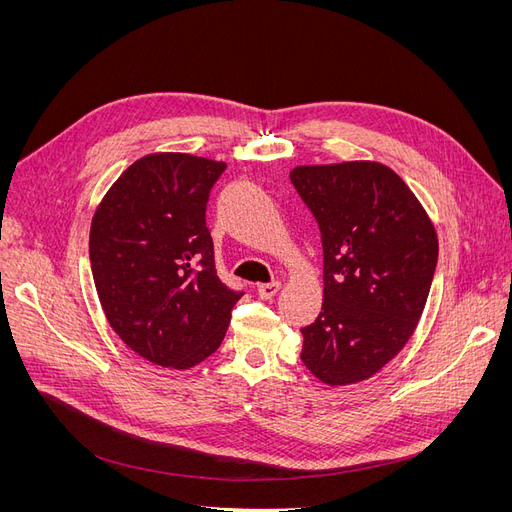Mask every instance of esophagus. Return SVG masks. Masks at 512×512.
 <instances>
[{
    "instance_id": "34e87169",
    "label": "esophagus",
    "mask_w": 512,
    "mask_h": 512,
    "mask_svg": "<svg viewBox=\"0 0 512 512\" xmlns=\"http://www.w3.org/2000/svg\"><path fill=\"white\" fill-rule=\"evenodd\" d=\"M280 290V282H267V284H257V294L261 299H274Z\"/></svg>"
}]
</instances>
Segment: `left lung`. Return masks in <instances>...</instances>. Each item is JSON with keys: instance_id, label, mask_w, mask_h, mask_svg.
Instances as JSON below:
<instances>
[{"instance_id": "8db88e82", "label": "left lung", "mask_w": 512, "mask_h": 512, "mask_svg": "<svg viewBox=\"0 0 512 512\" xmlns=\"http://www.w3.org/2000/svg\"><path fill=\"white\" fill-rule=\"evenodd\" d=\"M290 182L324 247V305L303 328L301 361L319 382L357 384L413 336L438 263L432 220L378 161L297 166Z\"/></svg>"}]
</instances>
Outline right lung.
Listing matches in <instances>:
<instances>
[{"label": "right lung", "mask_w": 512, "mask_h": 512, "mask_svg": "<svg viewBox=\"0 0 512 512\" xmlns=\"http://www.w3.org/2000/svg\"><path fill=\"white\" fill-rule=\"evenodd\" d=\"M224 161L151 153L134 161L95 209L89 257L114 332L143 359L188 369L218 351L242 292L215 272L205 226Z\"/></svg>", "instance_id": "obj_1"}]
</instances>
